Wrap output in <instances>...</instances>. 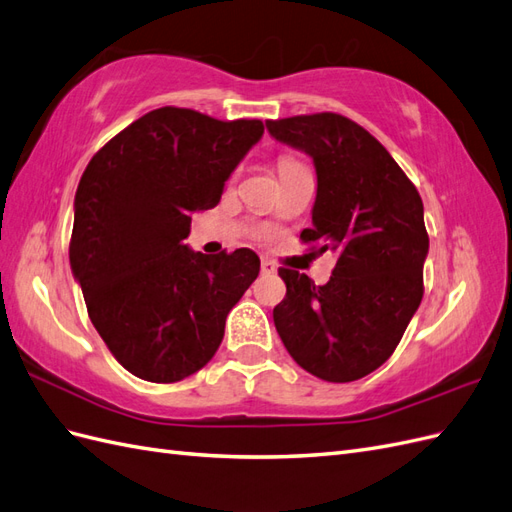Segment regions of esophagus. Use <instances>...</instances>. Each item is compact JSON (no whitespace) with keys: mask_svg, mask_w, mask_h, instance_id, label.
Segmentation results:
<instances>
[{"mask_svg":"<svg viewBox=\"0 0 512 512\" xmlns=\"http://www.w3.org/2000/svg\"><path fill=\"white\" fill-rule=\"evenodd\" d=\"M261 272H264V274H274L276 266L272 264L270 259H261Z\"/></svg>","mask_w":512,"mask_h":512,"instance_id":"34e87169","label":"esophagus"}]
</instances>
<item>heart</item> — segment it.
<instances>
[{
  "label": "heart",
  "mask_w": 512,
  "mask_h": 512,
  "mask_svg": "<svg viewBox=\"0 0 512 512\" xmlns=\"http://www.w3.org/2000/svg\"><path fill=\"white\" fill-rule=\"evenodd\" d=\"M296 165H300L296 158H291V156H281V158H279V171L291 169V167H296Z\"/></svg>",
  "instance_id": "b5f03b06"
}]
</instances>
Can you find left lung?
<instances>
[{
    "instance_id": "8db88e82",
    "label": "left lung",
    "mask_w": 512,
    "mask_h": 512,
    "mask_svg": "<svg viewBox=\"0 0 512 512\" xmlns=\"http://www.w3.org/2000/svg\"><path fill=\"white\" fill-rule=\"evenodd\" d=\"M268 133L313 158L317 197L302 242L337 253L326 285L281 268L274 326L304 371L343 384L392 356L422 300L429 253L416 186L369 130L339 113L268 120Z\"/></svg>"
}]
</instances>
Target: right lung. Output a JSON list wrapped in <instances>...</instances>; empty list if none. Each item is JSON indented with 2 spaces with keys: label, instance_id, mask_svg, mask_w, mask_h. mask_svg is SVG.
Returning a JSON list of instances; mask_svg holds the SVG:
<instances>
[{
  "label": "right lung",
  "instance_id": "1",
  "mask_svg": "<svg viewBox=\"0 0 512 512\" xmlns=\"http://www.w3.org/2000/svg\"><path fill=\"white\" fill-rule=\"evenodd\" d=\"M261 135V120L160 107L102 145L81 175L70 268L109 352L145 382H180L206 367L257 279L251 248L210 257L184 240L191 214L221 201Z\"/></svg>",
  "mask_w": 512,
  "mask_h": 512
}]
</instances>
